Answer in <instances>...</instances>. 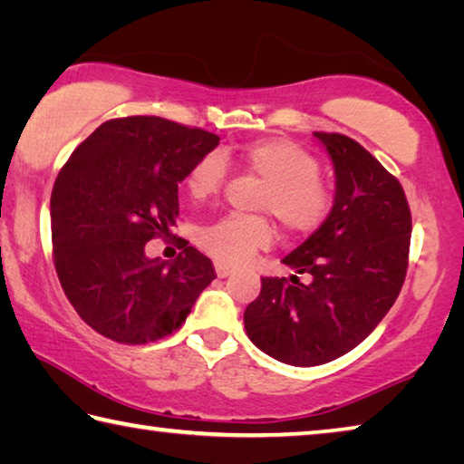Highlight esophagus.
Listing matches in <instances>:
<instances>
[{"mask_svg": "<svg viewBox=\"0 0 464 464\" xmlns=\"http://www.w3.org/2000/svg\"><path fill=\"white\" fill-rule=\"evenodd\" d=\"M215 270H217V276L218 278H227L233 272L231 266H227L225 262H215Z\"/></svg>", "mask_w": 464, "mask_h": 464, "instance_id": "1", "label": "esophagus"}]
</instances>
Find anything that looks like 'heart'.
Here are the masks:
<instances>
[{
	"label": "heart",
	"mask_w": 464,
	"mask_h": 464,
	"mask_svg": "<svg viewBox=\"0 0 464 464\" xmlns=\"http://www.w3.org/2000/svg\"><path fill=\"white\" fill-rule=\"evenodd\" d=\"M247 176L266 188L257 198V210L278 218L295 237L315 233L334 208L332 188L321 178V163L309 149L282 137L256 139L233 153ZM229 166L217 151L198 157L188 171L186 190L194 200H208L223 190ZM274 227L266 217H225L200 233V247L215 260L239 266L257 251L268 249Z\"/></svg>",
	"instance_id": "heart-1"
}]
</instances>
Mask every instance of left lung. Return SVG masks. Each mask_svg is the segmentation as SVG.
I'll return each mask as SVG.
<instances>
[{
    "label": "left lung",
    "instance_id": "8db88e82",
    "mask_svg": "<svg viewBox=\"0 0 464 464\" xmlns=\"http://www.w3.org/2000/svg\"><path fill=\"white\" fill-rule=\"evenodd\" d=\"M335 168L327 221L285 260L298 276L262 278L243 313L249 340L293 366L332 362L371 335L397 301L410 264L403 186L354 139L313 132Z\"/></svg>",
    "mask_w": 464,
    "mask_h": 464
}]
</instances>
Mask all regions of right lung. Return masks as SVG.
I'll list each match as a JSON object with an SVG mask.
<instances>
[{
    "mask_svg": "<svg viewBox=\"0 0 464 464\" xmlns=\"http://www.w3.org/2000/svg\"><path fill=\"white\" fill-rule=\"evenodd\" d=\"M215 132L160 116L112 119L75 149L51 194L53 262L63 293L93 332L149 343L182 327L215 266L182 239L174 262L149 260L147 241L168 237L178 184Z\"/></svg>",
    "mask_w": 464,
    "mask_h": 464,
    "instance_id": "obj_1",
    "label": "right lung"
}]
</instances>
